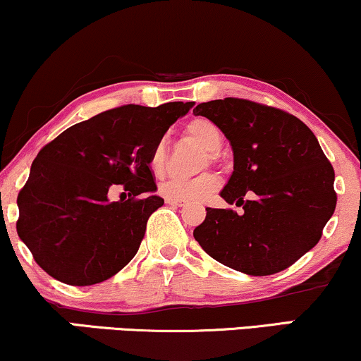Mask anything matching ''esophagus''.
<instances>
[{"instance_id":"esophagus-1","label":"esophagus","mask_w":361,"mask_h":361,"mask_svg":"<svg viewBox=\"0 0 361 361\" xmlns=\"http://www.w3.org/2000/svg\"><path fill=\"white\" fill-rule=\"evenodd\" d=\"M166 203L173 207H185L186 205L185 200H178V198H166Z\"/></svg>"}]
</instances>
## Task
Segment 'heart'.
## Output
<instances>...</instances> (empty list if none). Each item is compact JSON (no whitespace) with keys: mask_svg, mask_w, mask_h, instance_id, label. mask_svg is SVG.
I'll use <instances>...</instances> for the list:
<instances>
[{"mask_svg":"<svg viewBox=\"0 0 361 361\" xmlns=\"http://www.w3.org/2000/svg\"><path fill=\"white\" fill-rule=\"evenodd\" d=\"M186 133L207 153H210V159H214V153L222 147V133L205 117H197V119L190 121L186 126ZM164 164H166V142H164V139H159L149 153V169L154 175H161ZM216 186H219V180L210 173H205V175L188 178V180L186 178H171V180L163 181L159 185V193L166 198L195 202V200H202L207 195L215 192Z\"/></svg>","mask_w":361,"mask_h":361,"instance_id":"obj_1","label":"heart"}]
</instances>
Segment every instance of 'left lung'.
Masks as SVG:
<instances>
[{"mask_svg":"<svg viewBox=\"0 0 361 361\" xmlns=\"http://www.w3.org/2000/svg\"><path fill=\"white\" fill-rule=\"evenodd\" d=\"M193 114L210 119L230 141L233 171L220 197L244 208H207L195 240L249 276L293 266L318 244L336 207L334 169L318 139L298 117L245 99L202 102Z\"/></svg>","mask_w":361,"mask_h":361,"instance_id":"1","label":"left lung"}]
</instances>
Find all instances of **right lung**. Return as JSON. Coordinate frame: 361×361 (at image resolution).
<instances>
[{
    "label": "right lung",
    "mask_w": 361,
    "mask_h": 361,
    "mask_svg": "<svg viewBox=\"0 0 361 361\" xmlns=\"http://www.w3.org/2000/svg\"><path fill=\"white\" fill-rule=\"evenodd\" d=\"M193 102L123 106L73 124L37 154L18 193V237L47 274L92 286L128 266L141 245L154 195L149 153ZM116 184L130 192L111 202Z\"/></svg>",
    "instance_id": "add662e5"
}]
</instances>
